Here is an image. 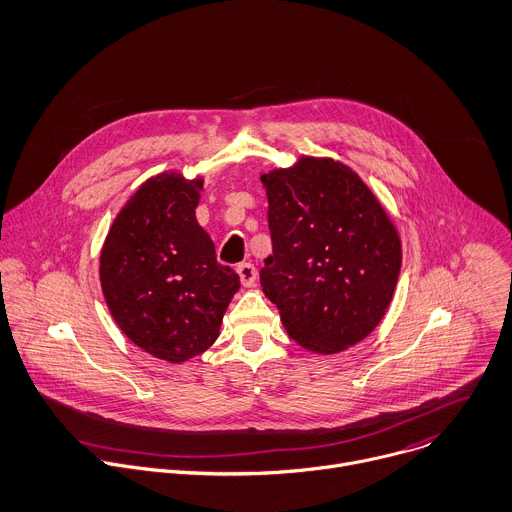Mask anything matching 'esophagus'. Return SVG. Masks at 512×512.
Masks as SVG:
<instances>
[{
	"mask_svg": "<svg viewBox=\"0 0 512 512\" xmlns=\"http://www.w3.org/2000/svg\"><path fill=\"white\" fill-rule=\"evenodd\" d=\"M238 274H240V280H242L244 286H254L256 280H258V270H256V266L250 264V262H242V264L238 266Z\"/></svg>",
	"mask_w": 512,
	"mask_h": 512,
	"instance_id": "obj_1",
	"label": "esophagus"
}]
</instances>
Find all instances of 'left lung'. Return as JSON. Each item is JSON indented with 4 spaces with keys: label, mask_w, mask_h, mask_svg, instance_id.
I'll use <instances>...</instances> for the list:
<instances>
[{
    "label": "left lung",
    "mask_w": 512,
    "mask_h": 512,
    "mask_svg": "<svg viewBox=\"0 0 512 512\" xmlns=\"http://www.w3.org/2000/svg\"><path fill=\"white\" fill-rule=\"evenodd\" d=\"M272 256L260 284L300 347L333 355L383 319L401 242L373 191L341 161L300 157L262 173Z\"/></svg>",
    "instance_id": "left-lung-1"
}]
</instances>
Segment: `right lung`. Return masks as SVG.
<instances>
[{
  "label": "right lung",
  "instance_id": "right-lung-1",
  "mask_svg": "<svg viewBox=\"0 0 512 512\" xmlns=\"http://www.w3.org/2000/svg\"><path fill=\"white\" fill-rule=\"evenodd\" d=\"M203 179L165 171L115 218L100 252V286L119 329L143 351L183 363L214 345L240 276L216 260L195 220Z\"/></svg>",
  "mask_w": 512,
  "mask_h": 512
}]
</instances>
